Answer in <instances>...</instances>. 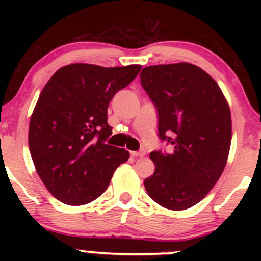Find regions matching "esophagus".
I'll return each mask as SVG.
<instances>
[{"label":"esophagus","mask_w":261,"mask_h":261,"mask_svg":"<svg viewBox=\"0 0 261 261\" xmlns=\"http://www.w3.org/2000/svg\"><path fill=\"white\" fill-rule=\"evenodd\" d=\"M131 156L134 158H143L145 155V150H140V151H130Z\"/></svg>","instance_id":"1"}]
</instances>
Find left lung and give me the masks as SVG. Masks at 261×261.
<instances>
[{"mask_svg": "<svg viewBox=\"0 0 261 261\" xmlns=\"http://www.w3.org/2000/svg\"><path fill=\"white\" fill-rule=\"evenodd\" d=\"M140 78L158 110L159 138L173 145L170 154L150 152L155 172L144 186L164 208H191L208 194L226 167L230 107L216 81L194 64L146 67Z\"/></svg>", "mask_w": 261, "mask_h": 261, "instance_id": "1", "label": "left lung"}]
</instances>
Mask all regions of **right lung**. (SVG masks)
Here are the masks:
<instances>
[{"mask_svg": "<svg viewBox=\"0 0 261 261\" xmlns=\"http://www.w3.org/2000/svg\"><path fill=\"white\" fill-rule=\"evenodd\" d=\"M140 69L74 63L45 84L30 118L29 149L36 173L58 201L69 206L94 201L127 162L128 151L105 143L112 134L107 107Z\"/></svg>", "mask_w": 261, "mask_h": 261, "instance_id": "1", "label": "right lung"}]
</instances>
